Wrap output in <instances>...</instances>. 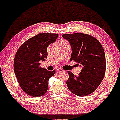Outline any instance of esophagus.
<instances>
[{
    "instance_id": "esophagus-1",
    "label": "esophagus",
    "mask_w": 120,
    "mask_h": 120,
    "mask_svg": "<svg viewBox=\"0 0 120 120\" xmlns=\"http://www.w3.org/2000/svg\"><path fill=\"white\" fill-rule=\"evenodd\" d=\"M63 70L62 69V68H58L57 69V71L58 72H63Z\"/></svg>"
}]
</instances>
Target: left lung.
<instances>
[{
  "mask_svg": "<svg viewBox=\"0 0 120 120\" xmlns=\"http://www.w3.org/2000/svg\"><path fill=\"white\" fill-rule=\"evenodd\" d=\"M62 37L71 46L70 60L82 67L78 76L68 72L69 78L66 84L68 89L76 96L89 95L97 89L105 76L106 58L103 46L97 39L84 33L64 34Z\"/></svg>",
  "mask_w": 120,
  "mask_h": 120,
  "instance_id": "left-lung-1",
  "label": "left lung"
}]
</instances>
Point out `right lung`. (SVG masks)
I'll use <instances>...</instances> for the list:
<instances>
[{
    "instance_id": "obj_1",
    "label": "right lung",
    "mask_w": 120,
    "mask_h": 120,
    "mask_svg": "<svg viewBox=\"0 0 120 120\" xmlns=\"http://www.w3.org/2000/svg\"><path fill=\"white\" fill-rule=\"evenodd\" d=\"M57 37L56 33H40L23 43L16 53L15 74L21 88L29 96L39 97L48 90V80L55 70L40 67V62L47 58V47Z\"/></svg>"
}]
</instances>
